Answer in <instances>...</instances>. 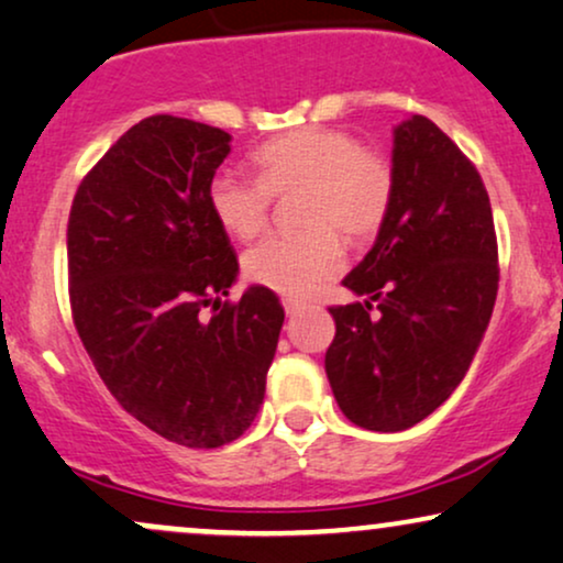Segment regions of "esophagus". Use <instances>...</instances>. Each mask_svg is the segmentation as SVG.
I'll use <instances>...</instances> for the list:
<instances>
[{
    "label": "esophagus",
    "instance_id": "esophagus-1",
    "mask_svg": "<svg viewBox=\"0 0 563 563\" xmlns=\"http://www.w3.org/2000/svg\"><path fill=\"white\" fill-rule=\"evenodd\" d=\"M302 308H305V302L292 300V297H287V300H284V310H287V316H297Z\"/></svg>",
    "mask_w": 563,
    "mask_h": 563
}]
</instances>
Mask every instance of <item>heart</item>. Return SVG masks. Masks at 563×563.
Segmentation results:
<instances>
[{"mask_svg": "<svg viewBox=\"0 0 563 563\" xmlns=\"http://www.w3.org/2000/svg\"><path fill=\"white\" fill-rule=\"evenodd\" d=\"M258 177L219 172L206 198L213 219L238 240L266 229L274 198L292 196L300 232L274 234L245 255V276L284 297H310L342 271L344 242L373 240L386 224L397 192L391 158L342 128L289 130L250 156Z\"/></svg>", "mask_w": 563, "mask_h": 563, "instance_id": "b5f03b06", "label": "heart"}]
</instances>
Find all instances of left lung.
I'll return each mask as SVG.
<instances>
[{
    "label": "left lung",
    "instance_id": "obj_1",
    "mask_svg": "<svg viewBox=\"0 0 563 563\" xmlns=\"http://www.w3.org/2000/svg\"><path fill=\"white\" fill-rule=\"evenodd\" d=\"M397 192L376 245L334 305L325 376L355 426L397 433L462 384L498 292L488 190L460 145L415 114L394 130Z\"/></svg>",
    "mask_w": 563,
    "mask_h": 563
}]
</instances>
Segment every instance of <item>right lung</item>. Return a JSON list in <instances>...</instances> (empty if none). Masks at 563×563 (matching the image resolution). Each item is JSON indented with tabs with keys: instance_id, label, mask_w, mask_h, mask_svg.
Returning a JSON list of instances; mask_svg holds the SVG:
<instances>
[{
	"instance_id": "obj_1",
	"label": "right lung",
	"mask_w": 563,
	"mask_h": 563,
	"mask_svg": "<svg viewBox=\"0 0 563 563\" xmlns=\"http://www.w3.org/2000/svg\"><path fill=\"white\" fill-rule=\"evenodd\" d=\"M229 141L185 117H145L82 177L67 221L69 308L88 357L122 409L187 449L250 428L284 323L266 287L221 300L240 266L206 190Z\"/></svg>"
}]
</instances>
